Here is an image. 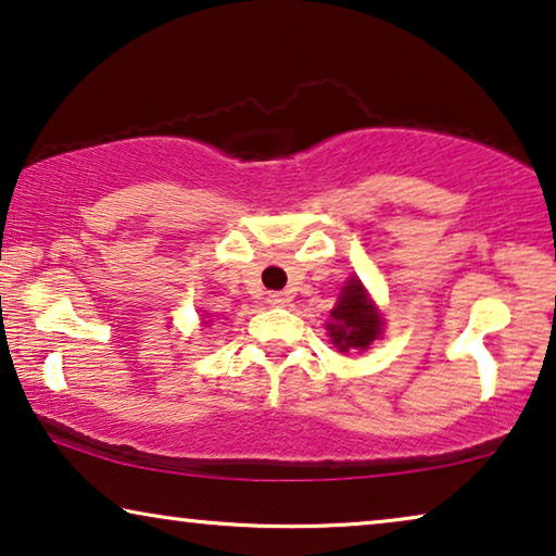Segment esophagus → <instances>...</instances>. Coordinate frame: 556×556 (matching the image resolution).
<instances>
[{
  "label": "esophagus",
  "instance_id": "34e87169",
  "mask_svg": "<svg viewBox=\"0 0 556 556\" xmlns=\"http://www.w3.org/2000/svg\"><path fill=\"white\" fill-rule=\"evenodd\" d=\"M268 303H270V306H286L288 295L286 293H270L268 295Z\"/></svg>",
  "mask_w": 556,
  "mask_h": 556
}]
</instances>
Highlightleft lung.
<instances>
[{
	"label": "left lung",
	"mask_w": 556,
	"mask_h": 556,
	"mask_svg": "<svg viewBox=\"0 0 556 556\" xmlns=\"http://www.w3.org/2000/svg\"><path fill=\"white\" fill-rule=\"evenodd\" d=\"M382 314L375 303L369 301L359 278H349L341 288L337 306L331 308V318L326 324V331L339 352H364L369 344L382 337Z\"/></svg>",
	"instance_id": "8db88e82"
}]
</instances>
